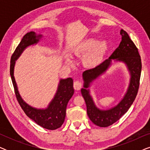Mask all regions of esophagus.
Here are the masks:
<instances>
[{
    "instance_id": "obj_1",
    "label": "esophagus",
    "mask_w": 150,
    "mask_h": 150,
    "mask_svg": "<svg viewBox=\"0 0 150 150\" xmlns=\"http://www.w3.org/2000/svg\"><path fill=\"white\" fill-rule=\"evenodd\" d=\"M81 87H82V83L80 81H76L74 83V88L75 90L79 91V90L81 89Z\"/></svg>"
}]
</instances>
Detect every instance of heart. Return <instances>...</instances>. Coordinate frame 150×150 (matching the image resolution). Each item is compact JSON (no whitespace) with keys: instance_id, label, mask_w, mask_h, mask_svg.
Instances as JSON below:
<instances>
[{"instance_id":"b5f03b06","label":"heart","mask_w":150,"mask_h":150,"mask_svg":"<svg viewBox=\"0 0 150 150\" xmlns=\"http://www.w3.org/2000/svg\"><path fill=\"white\" fill-rule=\"evenodd\" d=\"M108 44L105 41L90 38L84 40L75 49L77 57H83L82 63L87 69H93L98 66L108 51Z\"/></svg>"}]
</instances>
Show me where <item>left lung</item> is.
I'll return each mask as SVG.
<instances>
[{"label":"left lung","mask_w":150,"mask_h":150,"mask_svg":"<svg viewBox=\"0 0 150 150\" xmlns=\"http://www.w3.org/2000/svg\"><path fill=\"white\" fill-rule=\"evenodd\" d=\"M120 34L122 36V42L108 59L96 68L86 70L83 73L84 83L81 93L87 106V113L90 120L100 127H108L120 120L134 101L139 89L141 71V57L138 49L130 40L128 34L123 29L120 30ZM118 62H122L126 65L130 75L128 88L117 105L106 110L100 109L95 105L90 87L112 64Z\"/></svg>","instance_id":"8db88e82"}]
</instances>
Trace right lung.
<instances>
[{
  "label": "right lung",
  "instance_id": "right-lung-1",
  "mask_svg": "<svg viewBox=\"0 0 150 150\" xmlns=\"http://www.w3.org/2000/svg\"><path fill=\"white\" fill-rule=\"evenodd\" d=\"M42 38V34H37L34 31L27 33L23 37L11 56L10 75L15 89L16 98L25 114L39 126L48 130H53L60 128L65 121L67 103L74 93L73 79L71 78L61 79L59 81L54 98L48 104V106L44 108H38L30 106L23 100L20 96L14 77L16 61L26 48L38 44Z\"/></svg>",
  "mask_w": 150,
  "mask_h": 150
}]
</instances>
